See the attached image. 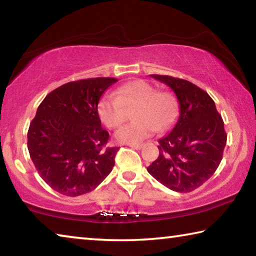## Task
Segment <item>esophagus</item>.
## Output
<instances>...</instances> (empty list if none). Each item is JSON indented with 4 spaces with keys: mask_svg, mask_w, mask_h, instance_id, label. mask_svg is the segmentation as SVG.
Masks as SVG:
<instances>
[{
    "mask_svg": "<svg viewBox=\"0 0 256 256\" xmlns=\"http://www.w3.org/2000/svg\"><path fill=\"white\" fill-rule=\"evenodd\" d=\"M130 146H131V148H133V149H136V150H140V149H142V146L141 144H128Z\"/></svg>",
    "mask_w": 256,
    "mask_h": 256,
    "instance_id": "1",
    "label": "esophagus"
}]
</instances>
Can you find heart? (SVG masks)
Wrapping results in <instances>:
<instances>
[{
	"mask_svg": "<svg viewBox=\"0 0 256 256\" xmlns=\"http://www.w3.org/2000/svg\"><path fill=\"white\" fill-rule=\"evenodd\" d=\"M136 105L132 118L136 120L115 133L120 144H136L150 136L156 130L162 132L174 122L176 100L168 92H157L144 80L128 82L118 86L114 94H104L96 106L97 116L108 128H116L124 122V107Z\"/></svg>",
	"mask_w": 256,
	"mask_h": 256,
	"instance_id": "heart-1",
	"label": "heart"
}]
</instances>
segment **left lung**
Returning <instances> with one entry per match:
<instances>
[{"instance_id": "obj_1", "label": "left lung", "mask_w": 256, "mask_h": 256, "mask_svg": "<svg viewBox=\"0 0 256 256\" xmlns=\"http://www.w3.org/2000/svg\"><path fill=\"white\" fill-rule=\"evenodd\" d=\"M150 76L174 92L180 116L172 132L158 141L159 156L146 170L172 190L192 192L214 175L222 162L227 142L222 118L209 94L192 82Z\"/></svg>"}]
</instances>
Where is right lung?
I'll use <instances>...</instances> for the list:
<instances>
[{
    "label": "right lung",
    "mask_w": 256,
    "mask_h": 256,
    "mask_svg": "<svg viewBox=\"0 0 256 256\" xmlns=\"http://www.w3.org/2000/svg\"><path fill=\"white\" fill-rule=\"evenodd\" d=\"M118 81H72L45 97L28 131L30 158L45 183L66 196L92 192L110 175L118 148H105L110 134L96 112L105 90Z\"/></svg>",
    "instance_id": "1"
}]
</instances>
